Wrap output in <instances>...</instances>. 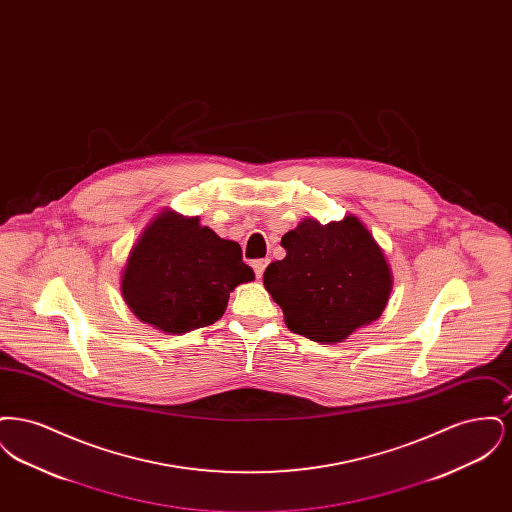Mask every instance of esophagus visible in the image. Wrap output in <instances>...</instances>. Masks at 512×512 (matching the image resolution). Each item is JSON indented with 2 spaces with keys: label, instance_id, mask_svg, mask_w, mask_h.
<instances>
[{
  "label": "esophagus",
  "instance_id": "obj_1",
  "mask_svg": "<svg viewBox=\"0 0 512 512\" xmlns=\"http://www.w3.org/2000/svg\"><path fill=\"white\" fill-rule=\"evenodd\" d=\"M267 265L268 259H257V261H253V270H255L257 278H261V276H263V272H265Z\"/></svg>",
  "mask_w": 512,
  "mask_h": 512
}]
</instances>
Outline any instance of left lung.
I'll return each instance as SVG.
<instances>
[{
	"instance_id": "1",
	"label": "left lung",
	"mask_w": 512,
	"mask_h": 512,
	"mask_svg": "<svg viewBox=\"0 0 512 512\" xmlns=\"http://www.w3.org/2000/svg\"><path fill=\"white\" fill-rule=\"evenodd\" d=\"M280 244L286 257L268 265L263 284L293 334L336 343L386 309L390 267L361 220H303Z\"/></svg>"
}]
</instances>
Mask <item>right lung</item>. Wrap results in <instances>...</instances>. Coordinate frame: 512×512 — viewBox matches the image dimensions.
Segmentation results:
<instances>
[{
    "mask_svg": "<svg viewBox=\"0 0 512 512\" xmlns=\"http://www.w3.org/2000/svg\"><path fill=\"white\" fill-rule=\"evenodd\" d=\"M253 278L240 244L220 240L197 219L163 213L134 245L121 288L140 320L184 334L217 322L230 292Z\"/></svg>",
    "mask_w": 512,
    "mask_h": 512,
    "instance_id": "obj_1",
    "label": "right lung"
}]
</instances>
